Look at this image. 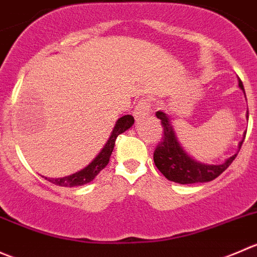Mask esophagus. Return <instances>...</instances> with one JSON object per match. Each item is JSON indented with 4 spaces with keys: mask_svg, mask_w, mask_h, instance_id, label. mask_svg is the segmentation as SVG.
<instances>
[{
    "mask_svg": "<svg viewBox=\"0 0 257 257\" xmlns=\"http://www.w3.org/2000/svg\"><path fill=\"white\" fill-rule=\"evenodd\" d=\"M150 103L147 102L146 100H140L139 102H137V105L135 106V110H134V117L136 118V120H140V118L145 117V116H147L150 113Z\"/></svg>",
    "mask_w": 257,
    "mask_h": 257,
    "instance_id": "34e87169",
    "label": "esophagus"
}]
</instances>
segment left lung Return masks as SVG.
Instances as JSON below:
<instances>
[{"mask_svg":"<svg viewBox=\"0 0 257 257\" xmlns=\"http://www.w3.org/2000/svg\"><path fill=\"white\" fill-rule=\"evenodd\" d=\"M238 87L242 90L243 95H245V88H243L240 78H238ZM156 116L157 118L161 120V125L164 127V136H162L161 141L159 142L154 152V162L157 169L160 170V172L167 180L181 185L209 182L220 176L237 156L246 135L245 132L242 140L238 144L237 152L226 159L225 162L220 165L202 164V162H199L194 157L190 156L186 150L182 147L169 115L162 112V111H157ZM246 118L248 120V111L246 113Z\"/></svg>","mask_w":257,"mask_h":257,"instance_id":"left-lung-1","label":"left lung"}]
</instances>
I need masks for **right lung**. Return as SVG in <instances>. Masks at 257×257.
<instances>
[{
    "mask_svg": "<svg viewBox=\"0 0 257 257\" xmlns=\"http://www.w3.org/2000/svg\"><path fill=\"white\" fill-rule=\"evenodd\" d=\"M135 118L131 115H125L122 117L118 118L115 123V127H113L112 132H111L110 137H108L107 142L105 144V146L102 147L100 152H98L97 156L90 162L86 167H83L80 171L75 172V174L70 175V176L65 177H58V179H50V177H45L47 181H50L51 184H55L57 186H65V187H75V186H82V185L88 184V182L92 181L96 176L98 175V172L102 169H105L106 165L110 161V156L113 151V146H115V141L117 139V136L120 134H123L126 130H128L134 125Z\"/></svg>",
    "mask_w": 257,
    "mask_h": 257,
    "instance_id": "right-lung-1",
    "label": "right lung"
}]
</instances>
